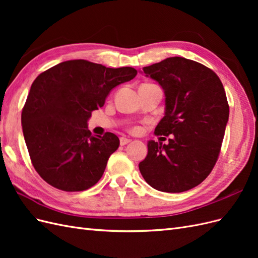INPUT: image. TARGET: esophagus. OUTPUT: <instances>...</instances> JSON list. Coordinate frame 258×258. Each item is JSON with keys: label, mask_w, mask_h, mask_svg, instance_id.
<instances>
[{"label": "esophagus", "mask_w": 258, "mask_h": 258, "mask_svg": "<svg viewBox=\"0 0 258 258\" xmlns=\"http://www.w3.org/2000/svg\"><path fill=\"white\" fill-rule=\"evenodd\" d=\"M130 142H131V140H130V139H127V138H120V145H121V146L126 145V144H128V143H130Z\"/></svg>", "instance_id": "esophagus-1"}]
</instances>
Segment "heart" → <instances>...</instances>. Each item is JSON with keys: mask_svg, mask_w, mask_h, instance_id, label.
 I'll list each match as a JSON object with an SVG mask.
<instances>
[{"mask_svg": "<svg viewBox=\"0 0 258 258\" xmlns=\"http://www.w3.org/2000/svg\"><path fill=\"white\" fill-rule=\"evenodd\" d=\"M135 131H138V129H137V128H136V129H135Z\"/></svg>", "mask_w": 258, "mask_h": 258, "instance_id": "b5f03b06", "label": "heart"}]
</instances>
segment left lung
Wrapping results in <instances>:
<instances>
[{
    "instance_id": "obj_1",
    "label": "left lung",
    "mask_w": 258,
    "mask_h": 258,
    "mask_svg": "<svg viewBox=\"0 0 258 258\" xmlns=\"http://www.w3.org/2000/svg\"><path fill=\"white\" fill-rule=\"evenodd\" d=\"M141 73L165 92V116L155 135L172 138L168 144L147 142L140 172L159 191L189 190L205 181L220 154L229 117L223 84L212 70L183 57L144 67Z\"/></svg>"
}]
</instances>
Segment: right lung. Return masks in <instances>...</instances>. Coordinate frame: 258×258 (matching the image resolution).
Wrapping results in <instances>:
<instances>
[{
    "label": "right lung",
    "mask_w": 258,
    "mask_h": 258,
    "mask_svg": "<svg viewBox=\"0 0 258 258\" xmlns=\"http://www.w3.org/2000/svg\"><path fill=\"white\" fill-rule=\"evenodd\" d=\"M137 73L130 67L69 60L36 77L21 126L31 161L44 181L64 191L86 190L98 183L119 139L112 132L92 136L87 122L116 86Z\"/></svg>",
    "instance_id": "add662e5"
}]
</instances>
